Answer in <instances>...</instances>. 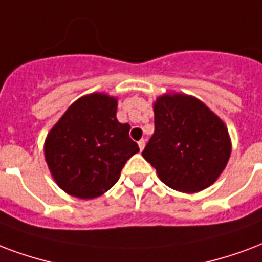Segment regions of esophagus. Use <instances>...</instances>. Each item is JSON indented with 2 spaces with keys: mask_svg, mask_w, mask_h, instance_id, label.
<instances>
[{
  "mask_svg": "<svg viewBox=\"0 0 262 262\" xmlns=\"http://www.w3.org/2000/svg\"><path fill=\"white\" fill-rule=\"evenodd\" d=\"M144 147H145V140L144 139H141L139 141V148H140V151H143V149H144Z\"/></svg>",
  "mask_w": 262,
  "mask_h": 262,
  "instance_id": "1",
  "label": "esophagus"
}]
</instances>
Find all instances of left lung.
<instances>
[{
	"label": "left lung",
	"instance_id": "8db88e82",
	"mask_svg": "<svg viewBox=\"0 0 262 262\" xmlns=\"http://www.w3.org/2000/svg\"><path fill=\"white\" fill-rule=\"evenodd\" d=\"M154 122L155 132L143 158L162 183L193 193L219 179L232 144L223 119L203 101L184 93H165L154 103Z\"/></svg>",
	"mask_w": 262,
	"mask_h": 262
}]
</instances>
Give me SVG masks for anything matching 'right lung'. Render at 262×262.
<instances>
[{"label": "right lung", "instance_id": "obj_1", "mask_svg": "<svg viewBox=\"0 0 262 262\" xmlns=\"http://www.w3.org/2000/svg\"><path fill=\"white\" fill-rule=\"evenodd\" d=\"M118 99L91 93L75 100L53 125L43 144L45 161L56 184L71 196L93 199L119 179L139 145L130 125L117 119Z\"/></svg>", "mask_w": 262, "mask_h": 262}]
</instances>
